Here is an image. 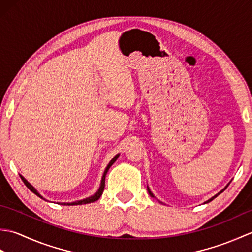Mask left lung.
<instances>
[{
	"label": "left lung",
	"instance_id": "left-lung-1",
	"mask_svg": "<svg viewBox=\"0 0 252 252\" xmlns=\"http://www.w3.org/2000/svg\"><path fill=\"white\" fill-rule=\"evenodd\" d=\"M225 189H226V187H225ZM224 189H223V190H221L220 192H219V194H218V195H220V194H221V192H223V191H224ZM148 192H149V195H151L152 197H154V195H153V192H152L151 190H149V189H148ZM218 195H216V196H213L212 198H210V199H209V200H208V201H206V202H210L211 200H213V199H215V198H216V197H218Z\"/></svg>",
	"mask_w": 252,
	"mask_h": 252
}]
</instances>
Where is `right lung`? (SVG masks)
<instances>
[{
	"mask_svg": "<svg viewBox=\"0 0 252 252\" xmlns=\"http://www.w3.org/2000/svg\"><path fill=\"white\" fill-rule=\"evenodd\" d=\"M119 157V155H117V156H115L114 158H112V160L111 161L109 162V164L107 165V168H106V170H105V172H104V174H103V178H101V183H100V187H99V189L96 191V194L95 195H93V196H91V197H89V198H85V199H83V200H79V201H74V202H70V203H66V202H63V205H66V206H74V205H83V203H91V202H94V201H96V200H98L99 199V197L101 196V194H103V191H104V189H105V178H106V174H107V172H108V170H109V168L111 167L112 164H114V162L116 161L117 160V158ZM21 178V180H23V182L25 183V185L28 187V189L33 192V194H35L36 196H39L40 198H43L42 197L39 192H37L36 190H35V189L33 186H32L28 181H27L25 178H23V176H20Z\"/></svg>",
	"mask_w": 252,
	"mask_h": 252,
	"instance_id": "obj_1",
	"label": "right lung"
}]
</instances>
